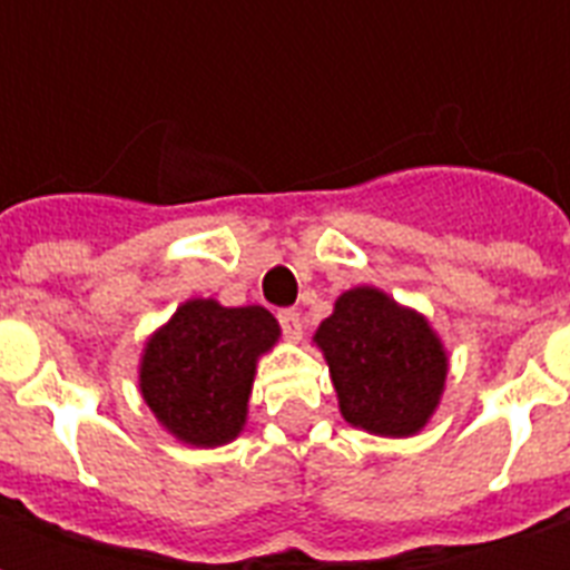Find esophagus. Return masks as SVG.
I'll return each instance as SVG.
<instances>
[{"mask_svg":"<svg viewBox=\"0 0 570 570\" xmlns=\"http://www.w3.org/2000/svg\"><path fill=\"white\" fill-rule=\"evenodd\" d=\"M277 321H281V326H284L286 338H293V342L302 338V314H298L296 308H284L281 314H277Z\"/></svg>","mask_w":570,"mask_h":570,"instance_id":"34e87169","label":"esophagus"}]
</instances>
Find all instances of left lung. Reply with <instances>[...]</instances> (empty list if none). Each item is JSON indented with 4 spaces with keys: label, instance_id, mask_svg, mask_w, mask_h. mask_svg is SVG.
Wrapping results in <instances>:
<instances>
[{
    "label": "left lung",
    "instance_id": "1",
    "mask_svg": "<svg viewBox=\"0 0 570 570\" xmlns=\"http://www.w3.org/2000/svg\"><path fill=\"white\" fill-rule=\"evenodd\" d=\"M330 366L338 412L351 428L406 440L440 409L449 351L421 311L379 286H354L311 338Z\"/></svg>",
    "mask_w": 570,
    "mask_h": 570
}]
</instances>
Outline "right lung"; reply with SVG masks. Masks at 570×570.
Wrapping results in <instances>:
<instances>
[{"label":"right lung","instance_id":"right-lung-1","mask_svg":"<svg viewBox=\"0 0 570 570\" xmlns=\"http://www.w3.org/2000/svg\"><path fill=\"white\" fill-rule=\"evenodd\" d=\"M277 342L281 323L262 305L225 308L216 298H186L142 342V403L183 445H228L247 428L256 366Z\"/></svg>","mask_w":570,"mask_h":570}]
</instances>
